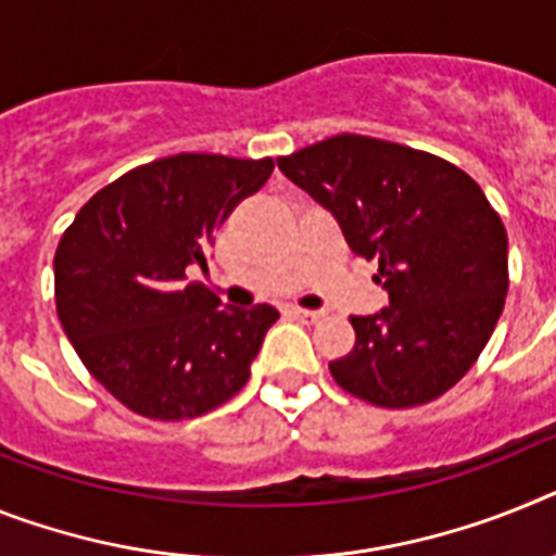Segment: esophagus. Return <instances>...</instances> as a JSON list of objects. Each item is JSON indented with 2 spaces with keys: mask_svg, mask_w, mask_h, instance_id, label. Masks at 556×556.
I'll return each instance as SVG.
<instances>
[{
  "mask_svg": "<svg viewBox=\"0 0 556 556\" xmlns=\"http://www.w3.org/2000/svg\"><path fill=\"white\" fill-rule=\"evenodd\" d=\"M291 314L300 321H307V325H314V321H319L325 316L321 311H307V307H291Z\"/></svg>",
  "mask_w": 556,
  "mask_h": 556,
  "instance_id": "esophagus-1",
  "label": "esophagus"
}]
</instances>
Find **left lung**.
Returning a JSON list of instances; mask_svg holds the SVG:
<instances>
[{
  "label": "left lung",
  "instance_id": "obj_1",
  "mask_svg": "<svg viewBox=\"0 0 556 556\" xmlns=\"http://www.w3.org/2000/svg\"><path fill=\"white\" fill-rule=\"evenodd\" d=\"M379 260L390 307L353 316L356 344L330 362L336 384L379 404L418 407L464 379L503 314L508 240L486 194L458 166L418 149L336 135L277 161Z\"/></svg>",
  "mask_w": 556,
  "mask_h": 556
}]
</instances>
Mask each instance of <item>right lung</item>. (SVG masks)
<instances>
[{
	"instance_id": "add662e5",
	"label": "right lung",
	"mask_w": 556,
	"mask_h": 556,
	"mask_svg": "<svg viewBox=\"0 0 556 556\" xmlns=\"http://www.w3.org/2000/svg\"><path fill=\"white\" fill-rule=\"evenodd\" d=\"M274 161L161 157L92 194L55 251V311L84 367L132 413L184 421L240 393L270 305H223L186 270Z\"/></svg>"
}]
</instances>
